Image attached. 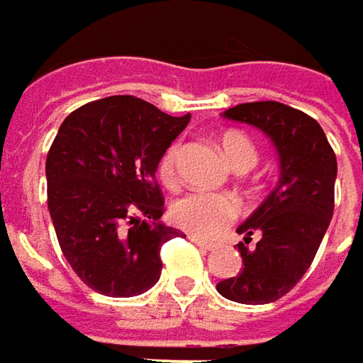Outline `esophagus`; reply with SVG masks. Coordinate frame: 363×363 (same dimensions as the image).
<instances>
[{
	"label": "esophagus",
	"instance_id": "1",
	"mask_svg": "<svg viewBox=\"0 0 363 363\" xmlns=\"http://www.w3.org/2000/svg\"><path fill=\"white\" fill-rule=\"evenodd\" d=\"M191 242L195 246H199L201 250H214V244L212 242H206V240H199V238H191Z\"/></svg>",
	"mask_w": 363,
	"mask_h": 363
}]
</instances>
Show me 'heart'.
<instances>
[{"label":"heart","instance_id":"b5f03b06","mask_svg":"<svg viewBox=\"0 0 363 363\" xmlns=\"http://www.w3.org/2000/svg\"><path fill=\"white\" fill-rule=\"evenodd\" d=\"M179 143H172L157 162V174L166 186L177 184V160H179ZM220 149L227 162L235 170H248L256 164V149L252 140L238 132L227 130L220 134ZM240 216V201L225 193H206L193 191L177 199L170 208V218L182 231L193 238L214 240L218 238L235 218Z\"/></svg>","mask_w":363,"mask_h":363}]
</instances>
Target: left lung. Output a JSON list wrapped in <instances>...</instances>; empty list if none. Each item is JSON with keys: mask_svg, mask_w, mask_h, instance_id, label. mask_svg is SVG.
Listing matches in <instances>:
<instances>
[{"mask_svg": "<svg viewBox=\"0 0 363 363\" xmlns=\"http://www.w3.org/2000/svg\"><path fill=\"white\" fill-rule=\"evenodd\" d=\"M223 115L262 130L279 155L277 186L238 227L244 269L216 284L229 301L267 305L288 294L318 254L334 212L336 155L322 125L284 103H244Z\"/></svg>", "mask_w": 363, "mask_h": 363, "instance_id": "left-lung-1", "label": "left lung"}]
</instances>
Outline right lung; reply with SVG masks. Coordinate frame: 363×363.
<instances>
[{
	"label": "right lung",
	"mask_w": 363,
	"mask_h": 363,
	"mask_svg": "<svg viewBox=\"0 0 363 363\" xmlns=\"http://www.w3.org/2000/svg\"><path fill=\"white\" fill-rule=\"evenodd\" d=\"M136 96L75 109L48 151V210L71 269L99 294L128 298L162 275V246L179 235L160 223L157 162L186 128Z\"/></svg>",
	"instance_id": "right-lung-1"
}]
</instances>
